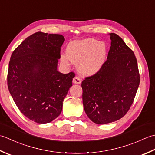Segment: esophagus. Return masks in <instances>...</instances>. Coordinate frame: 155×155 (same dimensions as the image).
Returning <instances> with one entry per match:
<instances>
[{
	"instance_id": "esophagus-1",
	"label": "esophagus",
	"mask_w": 155,
	"mask_h": 155,
	"mask_svg": "<svg viewBox=\"0 0 155 155\" xmlns=\"http://www.w3.org/2000/svg\"><path fill=\"white\" fill-rule=\"evenodd\" d=\"M73 82H74V84H81V80H80V78H78V77L74 78V80H73Z\"/></svg>"
}]
</instances>
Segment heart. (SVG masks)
Wrapping results in <instances>:
<instances>
[{"label": "heart", "mask_w": 155, "mask_h": 155, "mask_svg": "<svg viewBox=\"0 0 155 155\" xmlns=\"http://www.w3.org/2000/svg\"><path fill=\"white\" fill-rule=\"evenodd\" d=\"M107 46L92 38L75 41L68 44L66 55H61V61L68 65L69 60L77 65L78 71L84 75H92L99 71L106 61Z\"/></svg>", "instance_id": "b5f03b06"}]
</instances>
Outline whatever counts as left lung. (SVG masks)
<instances>
[{
    "mask_svg": "<svg viewBox=\"0 0 155 155\" xmlns=\"http://www.w3.org/2000/svg\"><path fill=\"white\" fill-rule=\"evenodd\" d=\"M107 60L92 76L82 81L85 112L97 124L120 119L133 103L140 84L137 58L121 37L110 33Z\"/></svg>",
    "mask_w": 155,
    "mask_h": 155,
    "instance_id": "1",
    "label": "left lung"
}]
</instances>
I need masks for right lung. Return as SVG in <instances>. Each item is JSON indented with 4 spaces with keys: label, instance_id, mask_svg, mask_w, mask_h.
Masks as SVG:
<instances>
[{
    "label": "right lung",
    "instance_id": "obj_1",
    "mask_svg": "<svg viewBox=\"0 0 155 155\" xmlns=\"http://www.w3.org/2000/svg\"><path fill=\"white\" fill-rule=\"evenodd\" d=\"M64 37L37 32L12 52L8 65V90L21 113L31 120L46 124L58 118L72 86L73 72L58 71Z\"/></svg>",
    "mask_w": 155,
    "mask_h": 155
}]
</instances>
